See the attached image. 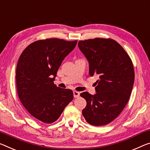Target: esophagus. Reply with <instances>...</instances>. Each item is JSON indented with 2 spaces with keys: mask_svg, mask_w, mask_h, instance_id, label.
<instances>
[{
  "mask_svg": "<svg viewBox=\"0 0 150 150\" xmlns=\"http://www.w3.org/2000/svg\"><path fill=\"white\" fill-rule=\"evenodd\" d=\"M79 96H80L79 92H78L77 91H73V96H74L75 98H77V97H79Z\"/></svg>",
  "mask_w": 150,
  "mask_h": 150,
  "instance_id": "34e87169",
  "label": "esophagus"
}]
</instances>
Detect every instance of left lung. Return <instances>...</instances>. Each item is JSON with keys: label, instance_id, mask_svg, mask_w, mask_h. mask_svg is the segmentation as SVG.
Listing matches in <instances>:
<instances>
[{"label": "left lung", "instance_id": "obj_1", "mask_svg": "<svg viewBox=\"0 0 150 150\" xmlns=\"http://www.w3.org/2000/svg\"><path fill=\"white\" fill-rule=\"evenodd\" d=\"M78 46L89 61L90 75L99 77L96 95L80 94L87 101L83 115L94 126L107 125L120 115L129 99L135 77L132 59L111 39L79 41Z\"/></svg>", "mask_w": 150, "mask_h": 150}]
</instances>
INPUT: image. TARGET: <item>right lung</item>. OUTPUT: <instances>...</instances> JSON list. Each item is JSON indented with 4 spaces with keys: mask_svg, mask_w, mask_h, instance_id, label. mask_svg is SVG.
I'll use <instances>...</instances> for the list:
<instances>
[{
    "mask_svg": "<svg viewBox=\"0 0 150 150\" xmlns=\"http://www.w3.org/2000/svg\"><path fill=\"white\" fill-rule=\"evenodd\" d=\"M77 42L57 38L39 40L26 47L18 59V96L28 112L39 121L54 122L73 100L71 89L57 87L53 81L63 59Z\"/></svg>",
    "mask_w": 150,
    "mask_h": 150,
    "instance_id": "add662e5",
    "label": "right lung"
}]
</instances>
